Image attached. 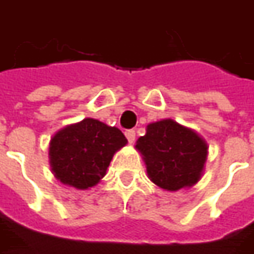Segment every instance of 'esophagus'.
<instances>
[{
	"mask_svg": "<svg viewBox=\"0 0 254 254\" xmlns=\"http://www.w3.org/2000/svg\"><path fill=\"white\" fill-rule=\"evenodd\" d=\"M125 136H127V139L129 143H134V140H136V132L132 130V129H129L125 132Z\"/></svg>",
	"mask_w": 254,
	"mask_h": 254,
	"instance_id": "1",
	"label": "esophagus"
}]
</instances>
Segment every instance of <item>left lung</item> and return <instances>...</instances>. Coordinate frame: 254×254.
I'll return each instance as SVG.
<instances>
[{
  "label": "left lung",
  "instance_id": "obj_1",
  "mask_svg": "<svg viewBox=\"0 0 254 254\" xmlns=\"http://www.w3.org/2000/svg\"><path fill=\"white\" fill-rule=\"evenodd\" d=\"M136 148L144 157L151 182L168 191L194 186L201 177L207 154L206 143L173 120L150 124Z\"/></svg>",
  "mask_w": 254,
  "mask_h": 254
}]
</instances>
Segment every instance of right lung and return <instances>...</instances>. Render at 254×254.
Segmentation results:
<instances>
[{
    "mask_svg": "<svg viewBox=\"0 0 254 254\" xmlns=\"http://www.w3.org/2000/svg\"><path fill=\"white\" fill-rule=\"evenodd\" d=\"M127 140L118 127L85 118L53 136L49 147L56 179L78 190L93 187L106 175L115 151Z\"/></svg>",
    "mask_w": 254,
    "mask_h": 254,
    "instance_id": "1",
    "label": "right lung"
}]
</instances>
